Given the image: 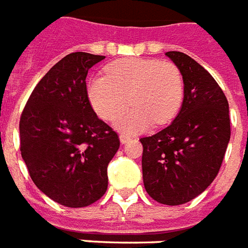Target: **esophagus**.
Wrapping results in <instances>:
<instances>
[{"label": "esophagus", "instance_id": "1", "mask_svg": "<svg viewBox=\"0 0 248 248\" xmlns=\"http://www.w3.org/2000/svg\"><path fill=\"white\" fill-rule=\"evenodd\" d=\"M119 138H120V142H122L123 144L124 143H126V142H128V140H130V138H132V137L129 136V134H120V137H119Z\"/></svg>", "mask_w": 248, "mask_h": 248}]
</instances>
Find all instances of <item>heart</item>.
I'll list each match as a JSON object with an SVG mask.
<instances>
[{"instance_id": "b5f03b06", "label": "heart", "mask_w": 248, "mask_h": 248, "mask_svg": "<svg viewBox=\"0 0 248 248\" xmlns=\"http://www.w3.org/2000/svg\"><path fill=\"white\" fill-rule=\"evenodd\" d=\"M108 77L88 82V98L105 120H115L128 106L134 108L116 122L125 132L147 129L152 123L171 122L183 101V78L177 65L168 61L123 59L106 68Z\"/></svg>"}]
</instances>
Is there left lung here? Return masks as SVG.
<instances>
[{
    "label": "left lung",
    "mask_w": 248,
    "mask_h": 248,
    "mask_svg": "<svg viewBox=\"0 0 248 248\" xmlns=\"http://www.w3.org/2000/svg\"><path fill=\"white\" fill-rule=\"evenodd\" d=\"M165 55L182 73L183 102L169 126L140 138L142 174L152 199L177 206L213 183L231 140V120L227 97L209 71L183 52Z\"/></svg>",
    "instance_id": "1"
}]
</instances>
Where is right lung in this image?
I'll use <instances>...</instances> for the list:
<instances>
[{"mask_svg": "<svg viewBox=\"0 0 248 248\" xmlns=\"http://www.w3.org/2000/svg\"><path fill=\"white\" fill-rule=\"evenodd\" d=\"M105 56L69 53L31 92L20 118L21 157L39 191L66 207L92 205L108 189L120 146L87 94L88 70Z\"/></svg>", "mask_w": 248, "mask_h": 248, "instance_id": "obj_1", "label": "right lung"}]
</instances>
